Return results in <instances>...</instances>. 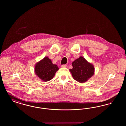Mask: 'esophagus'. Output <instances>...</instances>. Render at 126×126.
<instances>
[{"label":"esophagus","instance_id":"esophagus-1","mask_svg":"<svg viewBox=\"0 0 126 126\" xmlns=\"http://www.w3.org/2000/svg\"><path fill=\"white\" fill-rule=\"evenodd\" d=\"M66 65H62L61 66V67H66Z\"/></svg>","mask_w":126,"mask_h":126}]
</instances>
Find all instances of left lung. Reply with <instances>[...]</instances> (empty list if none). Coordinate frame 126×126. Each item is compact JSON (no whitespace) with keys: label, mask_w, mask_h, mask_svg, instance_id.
<instances>
[{"label":"left lung","mask_w":126,"mask_h":126,"mask_svg":"<svg viewBox=\"0 0 126 126\" xmlns=\"http://www.w3.org/2000/svg\"><path fill=\"white\" fill-rule=\"evenodd\" d=\"M73 68L70 69L74 79L80 83L86 82L94 74V66L88 62L83 57L72 63Z\"/></svg>","instance_id":"8db88e82"}]
</instances>
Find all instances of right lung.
I'll return each instance as SVG.
<instances>
[{"mask_svg":"<svg viewBox=\"0 0 126 126\" xmlns=\"http://www.w3.org/2000/svg\"><path fill=\"white\" fill-rule=\"evenodd\" d=\"M59 69L57 65L53 64L48 57L36 64L35 72L37 76L44 81H48L54 77L55 73Z\"/></svg>","mask_w":126,"mask_h":126,"instance_id":"right-lung-1","label":"right lung"}]
</instances>
